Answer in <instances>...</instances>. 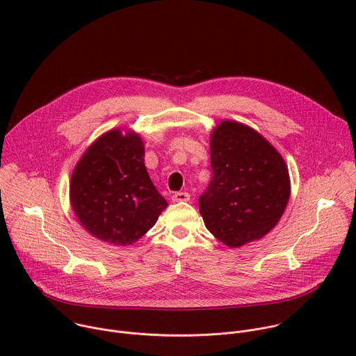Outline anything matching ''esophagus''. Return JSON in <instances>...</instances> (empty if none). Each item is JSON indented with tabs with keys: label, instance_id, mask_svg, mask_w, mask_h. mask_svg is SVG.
I'll list each match as a JSON object with an SVG mask.
<instances>
[{
	"label": "esophagus",
	"instance_id": "esophagus-1",
	"mask_svg": "<svg viewBox=\"0 0 356 356\" xmlns=\"http://www.w3.org/2000/svg\"><path fill=\"white\" fill-rule=\"evenodd\" d=\"M172 200H173V202H186L190 200V194L186 191H179V193L173 194Z\"/></svg>",
	"mask_w": 356,
	"mask_h": 356
}]
</instances>
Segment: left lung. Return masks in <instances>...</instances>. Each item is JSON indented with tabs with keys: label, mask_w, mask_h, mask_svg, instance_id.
Here are the masks:
<instances>
[{
	"label": "left lung",
	"mask_w": 356,
	"mask_h": 356,
	"mask_svg": "<svg viewBox=\"0 0 356 356\" xmlns=\"http://www.w3.org/2000/svg\"><path fill=\"white\" fill-rule=\"evenodd\" d=\"M210 158L213 179L198 201L207 229L229 248L264 238L290 197L282 155L258 131L224 120L211 131Z\"/></svg>",
	"instance_id": "obj_1"
}]
</instances>
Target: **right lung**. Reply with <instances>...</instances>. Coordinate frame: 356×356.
Listing matches in <instances>:
<instances>
[{
	"label": "right lung",
	"mask_w": 356,
	"mask_h": 356,
	"mask_svg": "<svg viewBox=\"0 0 356 356\" xmlns=\"http://www.w3.org/2000/svg\"><path fill=\"white\" fill-rule=\"evenodd\" d=\"M69 195L80 225L115 246L136 242L168 207L145 168L140 135L125 128L107 131L86 149Z\"/></svg>",
	"instance_id": "right-lung-1"
}]
</instances>
